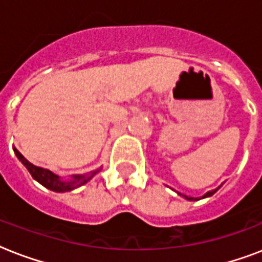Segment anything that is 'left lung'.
I'll return each instance as SVG.
<instances>
[{
	"instance_id": "left-lung-1",
	"label": "left lung",
	"mask_w": 262,
	"mask_h": 262,
	"mask_svg": "<svg viewBox=\"0 0 262 262\" xmlns=\"http://www.w3.org/2000/svg\"><path fill=\"white\" fill-rule=\"evenodd\" d=\"M220 187V186H219ZM219 187H217V189H215V190H211V191H208V193H205V194L203 195V197H201V199H205V197H211L212 194H215L216 191L219 190ZM179 195H182L183 199H186V200H189V201H197V200H200V199H194V197H189V195H185V194H182V193H178Z\"/></svg>"
}]
</instances>
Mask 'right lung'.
I'll return each instance as SVG.
<instances>
[{
    "instance_id": "right-lung-1",
    "label": "right lung",
    "mask_w": 262,
    "mask_h": 262,
    "mask_svg": "<svg viewBox=\"0 0 262 262\" xmlns=\"http://www.w3.org/2000/svg\"><path fill=\"white\" fill-rule=\"evenodd\" d=\"M13 151L14 154H16V156H17V159L26 166V168L30 171V174L32 175V178H34L35 181H38L40 185H43V186L47 187V189H50V190L57 191V193L71 191L73 190V189H77V187L83 186L84 183H87L96 172H99V170H96V171H92L90 172V174L73 175L71 181H63V179L59 178L58 175H55L54 172H51L50 170L38 167V166H34L32 163H30V162H28L16 148H13Z\"/></svg>"
}]
</instances>
